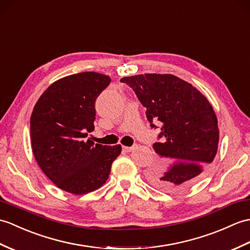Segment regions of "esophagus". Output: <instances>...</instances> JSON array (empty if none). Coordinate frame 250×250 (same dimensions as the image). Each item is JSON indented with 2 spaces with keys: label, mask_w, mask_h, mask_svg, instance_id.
<instances>
[{
  "label": "esophagus",
  "mask_w": 250,
  "mask_h": 250,
  "mask_svg": "<svg viewBox=\"0 0 250 250\" xmlns=\"http://www.w3.org/2000/svg\"><path fill=\"white\" fill-rule=\"evenodd\" d=\"M133 149H134V147H126V146H124V150H125V152H131Z\"/></svg>",
  "instance_id": "esophagus-1"
}]
</instances>
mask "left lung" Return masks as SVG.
<instances>
[{
	"label": "left lung",
	"instance_id": "1",
	"mask_svg": "<svg viewBox=\"0 0 250 250\" xmlns=\"http://www.w3.org/2000/svg\"><path fill=\"white\" fill-rule=\"evenodd\" d=\"M120 82L135 91L150 125L162 124L154 151L165 168H152L147 179L164 191L188 188L204 176L207 165L215 158L219 130L215 112L208 99L195 87L172 74L145 73L125 77Z\"/></svg>",
	"mask_w": 250,
	"mask_h": 250
}]
</instances>
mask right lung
<instances>
[{
  "label": "right lung",
  "mask_w": 250,
  "mask_h": 250,
  "mask_svg": "<svg viewBox=\"0 0 250 250\" xmlns=\"http://www.w3.org/2000/svg\"><path fill=\"white\" fill-rule=\"evenodd\" d=\"M111 83L98 72L68 75L51 84L35 104L31 143L35 159L57 188L74 195L106 182L120 145L103 146L86 139L95 129V102Z\"/></svg>",
  "instance_id": "right-lung-1"
}]
</instances>
